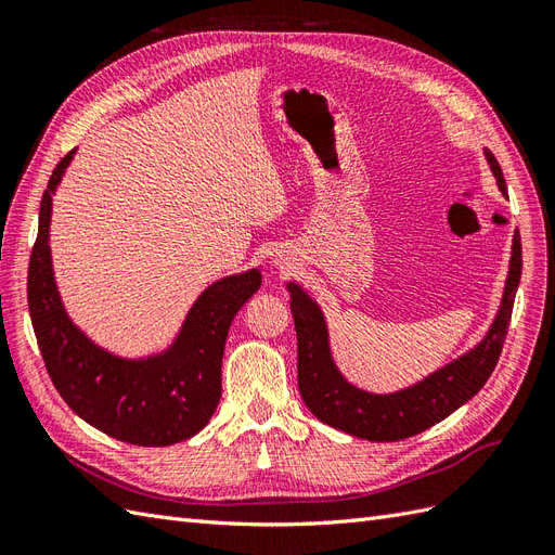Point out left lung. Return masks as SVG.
I'll return each instance as SVG.
<instances>
[{
    "mask_svg": "<svg viewBox=\"0 0 555 555\" xmlns=\"http://www.w3.org/2000/svg\"><path fill=\"white\" fill-rule=\"evenodd\" d=\"M486 159L491 164L500 192L507 194L505 176H502L498 159L491 153H486ZM520 266H524L520 236L514 233L505 296H502V306L489 335L465 357L451 361L410 389L389 396L367 393L345 382L331 359L322 312L306 292H300L296 284H289L298 338V391L308 410L319 422L371 442L405 440L442 422L453 410H459L479 393L495 371L502 345L507 338L514 296L520 282Z\"/></svg>",
    "mask_w": 555,
    "mask_h": 555,
    "instance_id": "1",
    "label": "left lung"
}]
</instances>
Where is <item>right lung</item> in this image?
Returning a JSON list of instances; mask_svg holds the SVG:
<instances>
[{
	"label": "right lung",
	"instance_id": "right-lung-1",
	"mask_svg": "<svg viewBox=\"0 0 555 555\" xmlns=\"http://www.w3.org/2000/svg\"><path fill=\"white\" fill-rule=\"evenodd\" d=\"M72 157L74 150L48 180L27 271L29 317L46 371L66 405L111 438L139 447L182 442L204 428L217 410L229 326L247 298L259 292L261 273L215 282L198 296L176 345L159 357L125 361L99 349L66 317L50 266V196Z\"/></svg>",
	"mask_w": 555,
	"mask_h": 555
}]
</instances>
